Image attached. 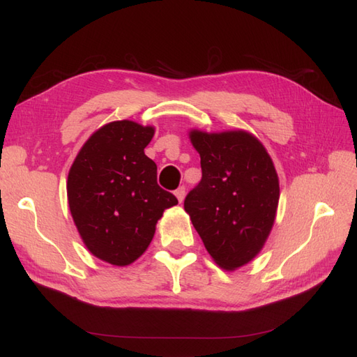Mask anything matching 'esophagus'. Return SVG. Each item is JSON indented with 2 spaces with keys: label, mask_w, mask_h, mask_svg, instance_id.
I'll use <instances>...</instances> for the list:
<instances>
[{
  "label": "esophagus",
  "mask_w": 357,
  "mask_h": 357,
  "mask_svg": "<svg viewBox=\"0 0 357 357\" xmlns=\"http://www.w3.org/2000/svg\"><path fill=\"white\" fill-rule=\"evenodd\" d=\"M185 195H186L185 186H180V188L176 190V197H177L178 202H183V199H185Z\"/></svg>",
  "instance_id": "esophagus-1"
}]
</instances>
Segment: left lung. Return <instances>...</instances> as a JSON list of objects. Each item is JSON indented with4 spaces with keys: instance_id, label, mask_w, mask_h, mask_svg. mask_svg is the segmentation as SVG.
<instances>
[{
    "instance_id": "1",
    "label": "left lung",
    "mask_w": 357,
    "mask_h": 357,
    "mask_svg": "<svg viewBox=\"0 0 357 357\" xmlns=\"http://www.w3.org/2000/svg\"><path fill=\"white\" fill-rule=\"evenodd\" d=\"M202 178L185 210L214 262L226 271L248 264L273 229L280 198L273 159L245 131L208 134L193 129Z\"/></svg>"
}]
</instances>
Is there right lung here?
I'll return each mask as SVG.
<instances>
[{
    "label": "right lung",
    "mask_w": 357,
    "mask_h": 357,
    "mask_svg": "<svg viewBox=\"0 0 357 357\" xmlns=\"http://www.w3.org/2000/svg\"><path fill=\"white\" fill-rule=\"evenodd\" d=\"M153 134V126L132 121L107 123L83 144L68 172V205L84 245L116 266L137 261L162 214L178 204L158 185V167L144 155Z\"/></svg>",
    "instance_id": "add662e5"
}]
</instances>
